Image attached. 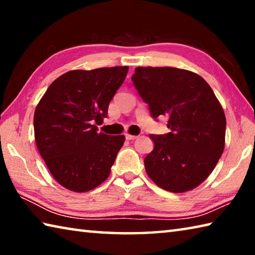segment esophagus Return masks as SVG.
I'll list each match as a JSON object with an SVG mask.
<instances>
[{"instance_id":"esophagus-1","label":"esophagus","mask_w":255,"mask_h":255,"mask_svg":"<svg viewBox=\"0 0 255 255\" xmlns=\"http://www.w3.org/2000/svg\"><path fill=\"white\" fill-rule=\"evenodd\" d=\"M137 138V136H135V135H129V133H126V139H128V140H133V139H136Z\"/></svg>"}]
</instances>
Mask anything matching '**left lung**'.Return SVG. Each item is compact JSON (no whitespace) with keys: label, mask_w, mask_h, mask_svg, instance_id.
Wrapping results in <instances>:
<instances>
[{"label":"left lung","mask_w":255,"mask_h":255,"mask_svg":"<svg viewBox=\"0 0 255 255\" xmlns=\"http://www.w3.org/2000/svg\"><path fill=\"white\" fill-rule=\"evenodd\" d=\"M131 81L154 119L165 116L170 132L150 135L146 173L159 188L180 193L208 178L225 147L226 118L209 84L175 67H137Z\"/></svg>","instance_id":"obj_1"}]
</instances>
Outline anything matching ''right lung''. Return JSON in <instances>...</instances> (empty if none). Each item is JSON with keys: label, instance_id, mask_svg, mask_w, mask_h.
I'll return each instance as SVG.
<instances>
[{"label": "right lung", "instance_id": "1", "mask_svg": "<svg viewBox=\"0 0 255 255\" xmlns=\"http://www.w3.org/2000/svg\"><path fill=\"white\" fill-rule=\"evenodd\" d=\"M128 66L75 70L56 79L34 111L37 148L51 175L71 191L86 192L111 172L125 136L99 132Z\"/></svg>", "mask_w": 255, "mask_h": 255}]
</instances>
